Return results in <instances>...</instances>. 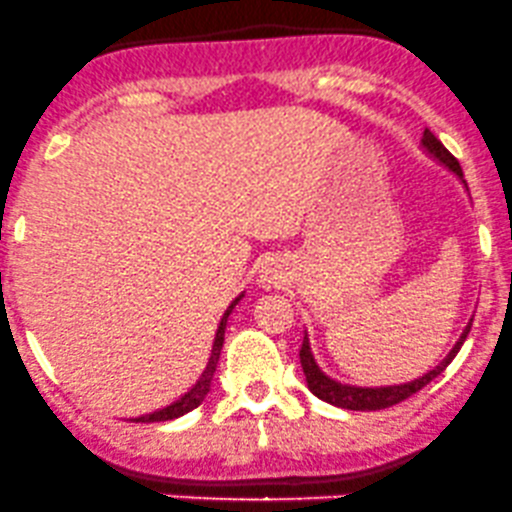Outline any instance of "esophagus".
<instances>
[{"label": "esophagus", "mask_w": 512, "mask_h": 512, "mask_svg": "<svg viewBox=\"0 0 512 512\" xmlns=\"http://www.w3.org/2000/svg\"><path fill=\"white\" fill-rule=\"evenodd\" d=\"M256 273L258 285H263V288H276V285L285 280V261L276 254L261 256L256 263Z\"/></svg>", "instance_id": "1"}]
</instances>
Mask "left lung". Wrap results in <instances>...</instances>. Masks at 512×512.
Instances as JSON below:
<instances>
[{
  "mask_svg": "<svg viewBox=\"0 0 512 512\" xmlns=\"http://www.w3.org/2000/svg\"><path fill=\"white\" fill-rule=\"evenodd\" d=\"M422 151H425L430 158H434L437 163H442L444 168L452 170L456 178L461 180V185L466 188V180H464V173H461L459 161H456L452 153L442 146V141H439L430 129H425V134H422ZM469 332H471V322L464 327V332H461L459 342L452 346V351H449V354L444 356L432 371H427L425 376L415 378V381L400 383V386H376V388L351 386V383H342L337 381V378L327 376V373L320 368V364L315 361V356H312L307 332L305 337H302V346H300V364H302V373H305L307 388L312 390V395H317V398L324 400V403L337 405V408H346V410H383V408H390V405L403 403L405 398H410V395H415L417 390H422L427 383L434 381L444 368L452 364V359L459 354L461 344L466 342V334Z\"/></svg>",
  "mask_w": 512,
  "mask_h": 512,
  "instance_id": "1",
  "label": "left lung"
}]
</instances>
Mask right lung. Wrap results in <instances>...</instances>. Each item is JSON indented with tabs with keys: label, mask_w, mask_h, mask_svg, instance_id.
<instances>
[{
	"label": "right lung",
	"mask_w": 512,
	"mask_h": 512,
	"mask_svg": "<svg viewBox=\"0 0 512 512\" xmlns=\"http://www.w3.org/2000/svg\"><path fill=\"white\" fill-rule=\"evenodd\" d=\"M244 298V293L236 298L232 305L227 307V312H224V317L219 320V327H217V334H214V342H212V349H210V356H207V361L202 364L200 373H197L195 381L190 383L188 388L183 390V393L178 395V398L173 400V403L163 405V408L148 412V415H141V417H134L131 422H166V420H175V417L185 415V412L195 410L197 405L202 403V400L207 398V393H210V386H212V376L214 371H217V361H219V354H222V344H224V329H227V320L229 315H232V310L236 307V302Z\"/></svg>",
	"instance_id": "obj_1"
}]
</instances>
